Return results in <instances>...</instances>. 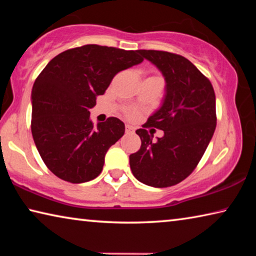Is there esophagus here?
Returning <instances> with one entry per match:
<instances>
[{
  "label": "esophagus",
  "mask_w": 256,
  "mask_h": 256,
  "mask_svg": "<svg viewBox=\"0 0 256 256\" xmlns=\"http://www.w3.org/2000/svg\"><path fill=\"white\" fill-rule=\"evenodd\" d=\"M125 131H126L128 134H133L134 132H136V128L131 126V125H126V126H125Z\"/></svg>",
  "instance_id": "esophagus-1"
}]
</instances>
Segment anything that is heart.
Returning a JSON list of instances; mask_svg holds the SVG:
<instances>
[{
    "instance_id": "heart-1",
    "label": "heart",
    "mask_w": 256,
    "mask_h": 256,
    "mask_svg": "<svg viewBox=\"0 0 256 256\" xmlns=\"http://www.w3.org/2000/svg\"><path fill=\"white\" fill-rule=\"evenodd\" d=\"M130 115H131V116H136V112H130Z\"/></svg>"
}]
</instances>
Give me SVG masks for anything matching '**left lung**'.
<instances>
[{"mask_svg":"<svg viewBox=\"0 0 256 256\" xmlns=\"http://www.w3.org/2000/svg\"><path fill=\"white\" fill-rule=\"evenodd\" d=\"M138 54L166 81L162 105L144 125L162 130L164 136L154 141L146 128L136 130L141 148L130 154V167L141 183L168 188L185 180L206 152L216 125V94L209 79L184 56L152 50Z\"/></svg>","mask_w":256,"mask_h":256,"instance_id":"left-lung-1","label":"left lung"}]
</instances>
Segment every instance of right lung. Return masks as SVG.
Returning <instances> with one entry per match:
<instances>
[{"label": "right lung", "instance_id": "right-lung-1", "mask_svg": "<svg viewBox=\"0 0 256 256\" xmlns=\"http://www.w3.org/2000/svg\"><path fill=\"white\" fill-rule=\"evenodd\" d=\"M138 50L84 45L50 60L32 92V133L42 162L73 184L100 174L105 154L125 132L116 118L94 125L90 108L118 72L140 64Z\"/></svg>", "mask_w": 256, "mask_h": 256}]
</instances>
